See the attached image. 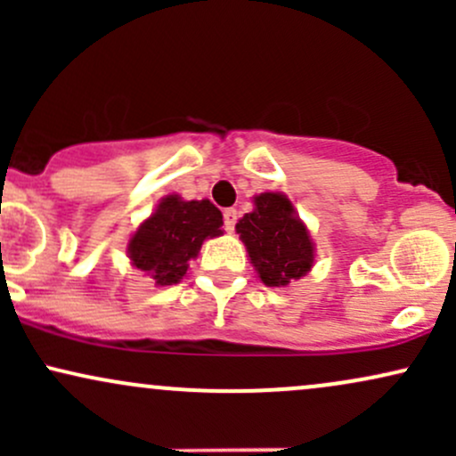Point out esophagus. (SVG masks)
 <instances>
[{
	"label": "esophagus",
	"mask_w": 456,
	"mask_h": 456,
	"mask_svg": "<svg viewBox=\"0 0 456 456\" xmlns=\"http://www.w3.org/2000/svg\"><path fill=\"white\" fill-rule=\"evenodd\" d=\"M223 221H224V229H227V232H233L235 223H238V212H235L233 208H227V210L223 212Z\"/></svg>",
	"instance_id": "esophagus-1"
}]
</instances>
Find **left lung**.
Masks as SVG:
<instances>
[{
  "mask_svg": "<svg viewBox=\"0 0 456 456\" xmlns=\"http://www.w3.org/2000/svg\"><path fill=\"white\" fill-rule=\"evenodd\" d=\"M250 264L268 287H285L313 265V242L294 206L279 192L255 197V210L235 224Z\"/></svg>",
  "mask_w": 456,
  "mask_h": 456,
  "instance_id": "1",
  "label": "left lung"
}]
</instances>
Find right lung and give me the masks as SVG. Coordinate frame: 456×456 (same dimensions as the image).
Wrapping results in <instances>:
<instances>
[{
	"label": "right lung",
	"mask_w": 456,
	"mask_h": 456,
	"mask_svg": "<svg viewBox=\"0 0 456 456\" xmlns=\"http://www.w3.org/2000/svg\"><path fill=\"white\" fill-rule=\"evenodd\" d=\"M221 227L223 214L208 199L182 201L169 195L130 238V261L148 272L156 285H174L186 274L188 261L197 257L203 240L221 235Z\"/></svg>",
	"instance_id": "1"
}]
</instances>
